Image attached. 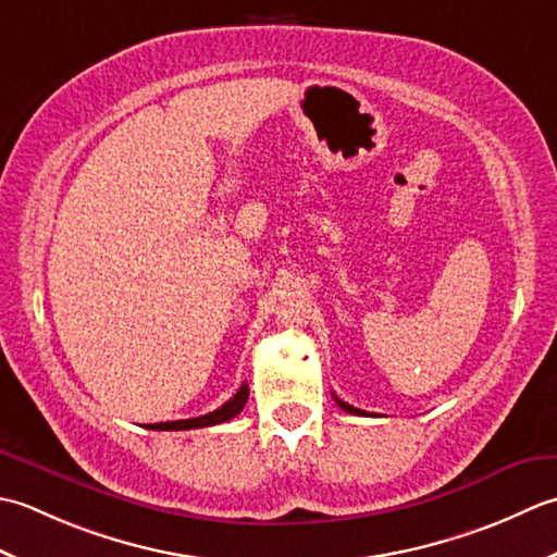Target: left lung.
Returning a JSON list of instances; mask_svg holds the SVG:
<instances>
[{
    "mask_svg": "<svg viewBox=\"0 0 557 557\" xmlns=\"http://www.w3.org/2000/svg\"><path fill=\"white\" fill-rule=\"evenodd\" d=\"M334 399H336V396H334ZM336 404H338V406H342V408H344V411H348V413H356V416H362V413H366V411H360V408H356V406H350V404H346V401H342V399H336Z\"/></svg>",
    "mask_w": 557,
    "mask_h": 557,
    "instance_id": "1",
    "label": "left lung"
}]
</instances>
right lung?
<instances>
[{
	"label": "right lung",
	"mask_w": 557,
	"mask_h": 557,
	"mask_svg": "<svg viewBox=\"0 0 557 557\" xmlns=\"http://www.w3.org/2000/svg\"><path fill=\"white\" fill-rule=\"evenodd\" d=\"M247 396H249V387L243 384L233 399L225 401L221 408H215V411L207 413V416H199V418H187V421H170V423H153V425H146L149 430H195V428H209V425H219L231 421L237 413L243 411L245 404H247Z\"/></svg>",
	"instance_id": "1"
}]
</instances>
